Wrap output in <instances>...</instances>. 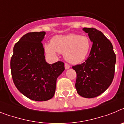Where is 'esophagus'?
<instances>
[{
    "instance_id": "esophagus-1",
    "label": "esophagus",
    "mask_w": 124,
    "mask_h": 124,
    "mask_svg": "<svg viewBox=\"0 0 124 124\" xmlns=\"http://www.w3.org/2000/svg\"><path fill=\"white\" fill-rule=\"evenodd\" d=\"M70 68V65L67 64H65V69H68Z\"/></svg>"
}]
</instances>
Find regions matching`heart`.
Instances as JSON below:
<instances>
[{
  "label": "heart",
  "instance_id": "heart-1",
  "mask_svg": "<svg viewBox=\"0 0 124 124\" xmlns=\"http://www.w3.org/2000/svg\"><path fill=\"white\" fill-rule=\"evenodd\" d=\"M91 48V41L87 36L78 34L57 35L52 38L51 43L45 45V50L52 57L57 52L64 54V58L72 64L83 62L89 55Z\"/></svg>",
  "mask_w": 124,
  "mask_h": 124
}]
</instances>
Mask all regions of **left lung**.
<instances>
[{
  "instance_id": "1",
  "label": "left lung",
  "mask_w": 124,
  "mask_h": 124,
  "mask_svg": "<svg viewBox=\"0 0 124 124\" xmlns=\"http://www.w3.org/2000/svg\"><path fill=\"white\" fill-rule=\"evenodd\" d=\"M93 43L84 63L73 66L77 74L75 87L82 97H96L110 86L114 77L116 56L110 40L99 30L84 28Z\"/></svg>"
}]
</instances>
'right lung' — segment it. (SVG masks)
Instances as JSON below:
<instances>
[{
    "mask_svg": "<svg viewBox=\"0 0 124 124\" xmlns=\"http://www.w3.org/2000/svg\"><path fill=\"white\" fill-rule=\"evenodd\" d=\"M45 32L28 33L15 44L11 60L12 78L19 91L32 100L43 101L55 94L57 78L65 70L61 61L49 64L41 41Z\"/></svg>",
    "mask_w": 124,
    "mask_h": 124,
    "instance_id": "1",
    "label": "right lung"
}]
</instances>
